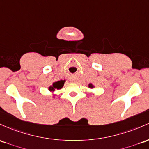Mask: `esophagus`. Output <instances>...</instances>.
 Wrapping results in <instances>:
<instances>
[{"label":"esophagus","mask_w":149,"mask_h":149,"mask_svg":"<svg viewBox=\"0 0 149 149\" xmlns=\"http://www.w3.org/2000/svg\"><path fill=\"white\" fill-rule=\"evenodd\" d=\"M70 81H74V79H71V80H70Z\"/></svg>","instance_id":"34e87169"}]
</instances>
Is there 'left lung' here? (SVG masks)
I'll return each instance as SVG.
<instances>
[{"label":"left lung","instance_id":"obj_1","mask_svg":"<svg viewBox=\"0 0 149 149\" xmlns=\"http://www.w3.org/2000/svg\"><path fill=\"white\" fill-rule=\"evenodd\" d=\"M88 86H89V88H93V86H92V84H90L88 85Z\"/></svg>","mask_w":149,"mask_h":149}]
</instances>
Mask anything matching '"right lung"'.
<instances>
[{
	"instance_id": "add662e5",
	"label": "right lung",
	"mask_w": 149,
	"mask_h": 149,
	"mask_svg": "<svg viewBox=\"0 0 149 149\" xmlns=\"http://www.w3.org/2000/svg\"><path fill=\"white\" fill-rule=\"evenodd\" d=\"M64 83H65V81H63V80H61V81L54 82L52 86L49 87V90L50 91H54V90L56 89V88L57 89H60V88L63 87V85H64Z\"/></svg>"
}]
</instances>
